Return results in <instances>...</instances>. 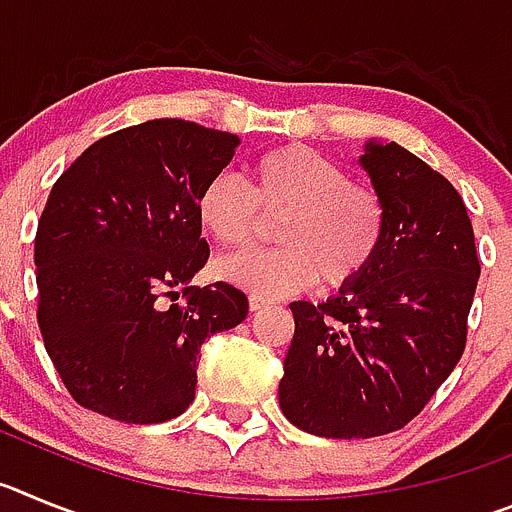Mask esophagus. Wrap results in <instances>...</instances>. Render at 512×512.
<instances>
[{"label":"esophagus","instance_id":"1","mask_svg":"<svg viewBox=\"0 0 512 512\" xmlns=\"http://www.w3.org/2000/svg\"><path fill=\"white\" fill-rule=\"evenodd\" d=\"M266 307V300H261V297H248V310L251 312H261Z\"/></svg>","mask_w":512,"mask_h":512}]
</instances>
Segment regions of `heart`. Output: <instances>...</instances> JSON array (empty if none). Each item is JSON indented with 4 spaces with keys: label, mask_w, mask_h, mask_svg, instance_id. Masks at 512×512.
Masks as SVG:
<instances>
[{
    "label": "heart",
    "mask_w": 512,
    "mask_h": 512,
    "mask_svg": "<svg viewBox=\"0 0 512 512\" xmlns=\"http://www.w3.org/2000/svg\"><path fill=\"white\" fill-rule=\"evenodd\" d=\"M197 223L220 248H243L256 238L261 215L282 217L277 251H246L217 264V277L261 300L356 282L382 251L387 212L372 187L348 182L341 164L289 143L251 164V189L217 174L197 194Z\"/></svg>",
    "instance_id": "obj_1"
}]
</instances>
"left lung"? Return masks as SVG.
Listing matches in <instances>:
<instances>
[{
  "instance_id": "8db88e82",
  "label": "left lung",
  "mask_w": 512,
  "mask_h": 512,
  "mask_svg": "<svg viewBox=\"0 0 512 512\" xmlns=\"http://www.w3.org/2000/svg\"><path fill=\"white\" fill-rule=\"evenodd\" d=\"M359 164L387 212L382 251L320 305H289L279 408L323 438L384 436L425 408L464 354L479 279L472 220L449 179L395 140H366Z\"/></svg>"
}]
</instances>
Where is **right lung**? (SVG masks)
I'll return each mask as SVG.
<instances>
[{"instance_id":"right-lung-1","label":"right lung","mask_w":512,"mask_h":512,"mask_svg":"<svg viewBox=\"0 0 512 512\" xmlns=\"http://www.w3.org/2000/svg\"><path fill=\"white\" fill-rule=\"evenodd\" d=\"M238 146L161 117L97 140L53 184L35 235L38 323L81 408L120 423L182 415L202 343L246 320L233 284L192 287L210 256L197 194ZM176 286L188 302L166 306Z\"/></svg>"}]
</instances>
